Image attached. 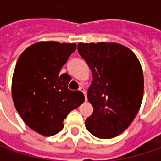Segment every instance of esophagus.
<instances>
[{"label": "esophagus", "mask_w": 161, "mask_h": 161, "mask_svg": "<svg viewBox=\"0 0 161 161\" xmlns=\"http://www.w3.org/2000/svg\"><path fill=\"white\" fill-rule=\"evenodd\" d=\"M80 90V91H81V92L83 93L84 97H85V100L87 101V94H86V91H85V90H84L83 88H80V90Z\"/></svg>", "instance_id": "34e87169"}]
</instances>
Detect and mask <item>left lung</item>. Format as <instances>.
I'll return each instance as SVG.
<instances>
[{
  "instance_id": "obj_1",
  "label": "left lung",
  "mask_w": 161,
  "mask_h": 161,
  "mask_svg": "<svg viewBox=\"0 0 161 161\" xmlns=\"http://www.w3.org/2000/svg\"><path fill=\"white\" fill-rule=\"evenodd\" d=\"M78 51L93 76L88 90L93 113L86 128L97 138H114L129 127L141 108L142 65L132 50L117 43H79Z\"/></svg>"
}]
</instances>
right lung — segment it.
Instances as JSON below:
<instances>
[{
  "instance_id": "right-lung-1",
  "label": "right lung",
  "mask_w": 161,
  "mask_h": 161,
  "mask_svg": "<svg viewBox=\"0 0 161 161\" xmlns=\"http://www.w3.org/2000/svg\"><path fill=\"white\" fill-rule=\"evenodd\" d=\"M76 47L75 43L38 42L16 64L11 84L14 106L26 125L44 136L62 131L67 114L84 102L80 91L68 90L70 77L59 75Z\"/></svg>"
}]
</instances>
